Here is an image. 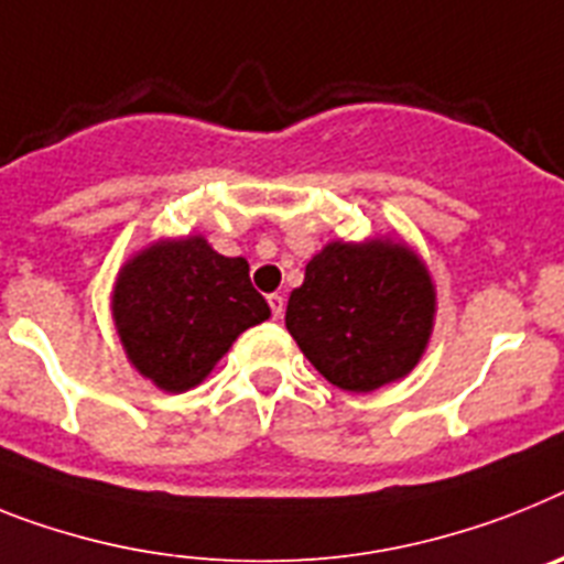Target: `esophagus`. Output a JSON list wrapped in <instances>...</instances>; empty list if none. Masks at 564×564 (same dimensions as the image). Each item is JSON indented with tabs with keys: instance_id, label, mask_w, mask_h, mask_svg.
<instances>
[{
	"instance_id": "1",
	"label": "esophagus",
	"mask_w": 564,
	"mask_h": 564,
	"mask_svg": "<svg viewBox=\"0 0 564 564\" xmlns=\"http://www.w3.org/2000/svg\"><path fill=\"white\" fill-rule=\"evenodd\" d=\"M267 301H269V310H272V318H283V306H286L283 295H278V292H274V295H269Z\"/></svg>"
}]
</instances>
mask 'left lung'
<instances>
[{
  "label": "left lung",
  "instance_id": "obj_1",
  "mask_svg": "<svg viewBox=\"0 0 564 564\" xmlns=\"http://www.w3.org/2000/svg\"><path fill=\"white\" fill-rule=\"evenodd\" d=\"M433 312L430 274L406 246L329 243L290 295L286 329L329 384L372 392L419 364Z\"/></svg>",
  "mask_w": 564,
  "mask_h": 564
}]
</instances>
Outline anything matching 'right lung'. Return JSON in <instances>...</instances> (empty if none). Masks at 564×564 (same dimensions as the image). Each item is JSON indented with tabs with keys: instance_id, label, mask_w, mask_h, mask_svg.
<instances>
[{
	"instance_id": "add662e5",
	"label": "right lung",
	"mask_w": 564,
	"mask_h": 564,
	"mask_svg": "<svg viewBox=\"0 0 564 564\" xmlns=\"http://www.w3.org/2000/svg\"><path fill=\"white\" fill-rule=\"evenodd\" d=\"M267 318L249 263L217 254L203 238L151 246L126 263L113 290L129 361L169 392L200 384L231 340Z\"/></svg>"
}]
</instances>
